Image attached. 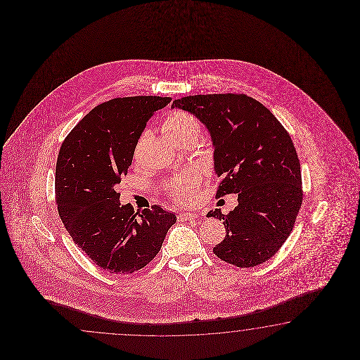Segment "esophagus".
<instances>
[{
    "instance_id": "esophagus-1",
    "label": "esophagus",
    "mask_w": 360,
    "mask_h": 360,
    "mask_svg": "<svg viewBox=\"0 0 360 360\" xmlns=\"http://www.w3.org/2000/svg\"><path fill=\"white\" fill-rule=\"evenodd\" d=\"M198 217V214H194V212H188V211H183V212H180L179 214V219L181 220V221H189V220H194V219H197Z\"/></svg>"
}]
</instances>
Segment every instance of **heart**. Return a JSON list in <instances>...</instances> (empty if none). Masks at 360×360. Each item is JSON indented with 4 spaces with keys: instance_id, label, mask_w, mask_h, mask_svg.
Here are the masks:
<instances>
[{
    "instance_id": "obj_1",
    "label": "heart",
    "mask_w": 360,
    "mask_h": 360,
    "mask_svg": "<svg viewBox=\"0 0 360 360\" xmlns=\"http://www.w3.org/2000/svg\"><path fill=\"white\" fill-rule=\"evenodd\" d=\"M162 130L171 141L175 143L177 140L188 138V136L198 138L200 134V124L198 120L191 113L184 110H176L165 118ZM197 186H198V175L195 172L188 171L179 175L172 183L169 184V189L172 197L176 200H189L194 197Z\"/></svg>"
}]
</instances>
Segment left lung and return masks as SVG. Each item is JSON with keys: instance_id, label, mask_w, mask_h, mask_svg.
<instances>
[{"instance_id": "obj_1", "label": "left lung", "mask_w": 360, "mask_h": 360, "mask_svg": "<svg viewBox=\"0 0 360 360\" xmlns=\"http://www.w3.org/2000/svg\"><path fill=\"white\" fill-rule=\"evenodd\" d=\"M171 108L195 115L214 146V169L221 177L216 197L238 194L224 214L226 236L214 247L222 261L253 268L273 257L290 237L302 203L301 171L290 134L268 108L243 94L193 95Z\"/></svg>"}]
</instances>
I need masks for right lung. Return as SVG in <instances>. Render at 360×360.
<instances>
[{"instance_id":"add662e5","label":"right lung","mask_w":360,"mask_h":360,"mask_svg":"<svg viewBox=\"0 0 360 360\" xmlns=\"http://www.w3.org/2000/svg\"><path fill=\"white\" fill-rule=\"evenodd\" d=\"M171 98L131 96L94 108L61 144L55 195L61 221L94 264L131 274L160 252L176 214L121 205L117 185L127 174L146 122Z\"/></svg>"}]
</instances>
